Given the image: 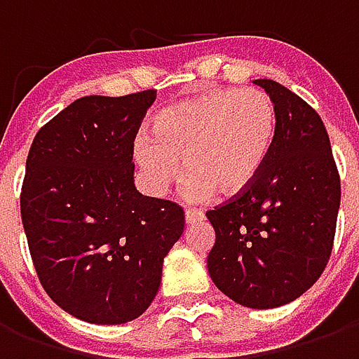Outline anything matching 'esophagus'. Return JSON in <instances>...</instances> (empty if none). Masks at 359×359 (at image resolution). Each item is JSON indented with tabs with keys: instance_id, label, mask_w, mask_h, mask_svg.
<instances>
[{
	"instance_id": "1",
	"label": "esophagus",
	"mask_w": 359,
	"mask_h": 359,
	"mask_svg": "<svg viewBox=\"0 0 359 359\" xmlns=\"http://www.w3.org/2000/svg\"><path fill=\"white\" fill-rule=\"evenodd\" d=\"M202 219H203V211L200 210H187V213H184V221H187V225L200 223Z\"/></svg>"
}]
</instances>
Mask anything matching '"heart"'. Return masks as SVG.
Here are the masks:
<instances>
[{
	"instance_id": "obj_1",
	"label": "heart",
	"mask_w": 359,
	"mask_h": 359,
	"mask_svg": "<svg viewBox=\"0 0 359 359\" xmlns=\"http://www.w3.org/2000/svg\"><path fill=\"white\" fill-rule=\"evenodd\" d=\"M277 109L262 90H217L159 111L151 136L134 140V159L149 188L161 194L182 169L187 196L202 200L213 190L233 196L252 184L269 156Z\"/></svg>"
}]
</instances>
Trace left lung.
Here are the masks:
<instances>
[{
  "label": "left lung",
  "instance_id": "left-lung-1",
  "mask_svg": "<svg viewBox=\"0 0 359 359\" xmlns=\"http://www.w3.org/2000/svg\"><path fill=\"white\" fill-rule=\"evenodd\" d=\"M254 84L275 103V142L252 184L205 213L215 229L208 271L231 300L269 309L321 277L337 231L340 177L317 111L278 82Z\"/></svg>",
  "mask_w": 359,
  "mask_h": 359
}]
</instances>
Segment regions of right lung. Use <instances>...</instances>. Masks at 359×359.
Returning a JSON list of instances; mask_svg holds the SVG:
<instances>
[{
  "mask_svg": "<svg viewBox=\"0 0 359 359\" xmlns=\"http://www.w3.org/2000/svg\"><path fill=\"white\" fill-rule=\"evenodd\" d=\"M156 90L86 95L38 130L27 157L20 217L51 300L97 325L142 316L184 210L134 187V138Z\"/></svg>",
  "mask_w": 359,
  "mask_h": 359,
  "instance_id": "right-lung-1",
  "label": "right lung"
}]
</instances>
